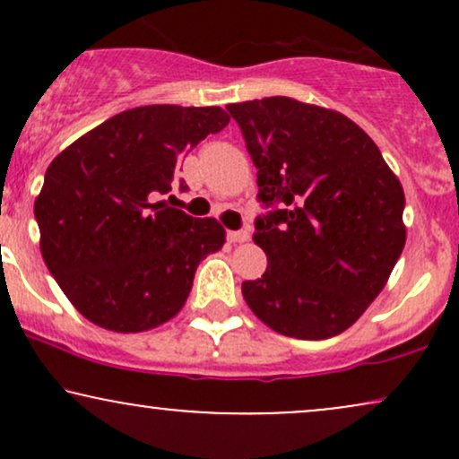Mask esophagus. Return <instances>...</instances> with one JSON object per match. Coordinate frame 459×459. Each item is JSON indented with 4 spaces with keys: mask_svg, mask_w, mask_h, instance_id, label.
Here are the masks:
<instances>
[{
    "mask_svg": "<svg viewBox=\"0 0 459 459\" xmlns=\"http://www.w3.org/2000/svg\"><path fill=\"white\" fill-rule=\"evenodd\" d=\"M226 239H229L230 244H244V241L250 239V233H247V230H229V233H226Z\"/></svg>",
    "mask_w": 459,
    "mask_h": 459,
    "instance_id": "34e87169",
    "label": "esophagus"
}]
</instances>
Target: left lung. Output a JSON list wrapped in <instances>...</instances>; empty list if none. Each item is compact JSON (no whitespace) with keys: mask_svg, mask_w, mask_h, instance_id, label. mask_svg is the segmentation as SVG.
Returning a JSON list of instances; mask_svg holds the SVG:
<instances>
[{"mask_svg":"<svg viewBox=\"0 0 459 459\" xmlns=\"http://www.w3.org/2000/svg\"><path fill=\"white\" fill-rule=\"evenodd\" d=\"M256 166L267 270L241 284L273 332L321 341L356 324L405 246L403 187L380 149L334 109L267 97L226 105Z\"/></svg>","mask_w":459,"mask_h":459,"instance_id":"obj_1","label":"left lung"}]
</instances>
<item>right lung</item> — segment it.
I'll return each mask as SVG.
<instances>
[{
  "label": "right lung",
  "mask_w": 459,
  "mask_h": 459,
  "mask_svg": "<svg viewBox=\"0 0 459 459\" xmlns=\"http://www.w3.org/2000/svg\"><path fill=\"white\" fill-rule=\"evenodd\" d=\"M229 120L222 108L144 105L112 116L49 163L34 203L40 252L88 321L144 332L183 308L198 263L224 246L226 230L160 198L181 157Z\"/></svg>",
  "instance_id": "add662e5"
}]
</instances>
